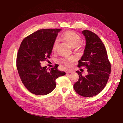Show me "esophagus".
Listing matches in <instances>:
<instances>
[{
    "instance_id": "1",
    "label": "esophagus",
    "mask_w": 123,
    "mask_h": 123,
    "mask_svg": "<svg viewBox=\"0 0 123 123\" xmlns=\"http://www.w3.org/2000/svg\"><path fill=\"white\" fill-rule=\"evenodd\" d=\"M72 72V71H71V70H68V71H67V72H66L67 74H69V73H71Z\"/></svg>"
}]
</instances>
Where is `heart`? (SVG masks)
<instances>
[{
    "label": "heart",
    "instance_id": "1",
    "mask_svg": "<svg viewBox=\"0 0 123 123\" xmlns=\"http://www.w3.org/2000/svg\"><path fill=\"white\" fill-rule=\"evenodd\" d=\"M61 37L63 40L68 42V43H69L71 46L73 47H75L76 45H78L81 40V37L80 36V35H79L78 33H76L75 32H74V31L71 30H68L65 31V32H64L62 34ZM58 44V40L56 39L55 40V41H54L53 44V50L55 51L56 49ZM73 60V58L72 57H70V58H68L67 59L63 60L62 61L65 63L67 64L68 62L72 61Z\"/></svg>",
    "mask_w": 123,
    "mask_h": 123
}]
</instances>
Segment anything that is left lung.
<instances>
[{
    "label": "left lung",
    "mask_w": 123,
    "mask_h": 123,
    "mask_svg": "<svg viewBox=\"0 0 123 123\" xmlns=\"http://www.w3.org/2000/svg\"><path fill=\"white\" fill-rule=\"evenodd\" d=\"M82 33L85 37L86 44L78 67H86L87 74L84 76L82 72L76 71L79 79L73 87L80 95L88 98L98 95L106 86L111 67L106 48L100 38L87 30L82 31Z\"/></svg>",
    "instance_id": "1"
}]
</instances>
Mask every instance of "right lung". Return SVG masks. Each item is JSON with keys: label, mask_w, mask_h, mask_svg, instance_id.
<instances>
[{"label": "right lung", "mask_w": 123, "mask_h": 123, "mask_svg": "<svg viewBox=\"0 0 123 123\" xmlns=\"http://www.w3.org/2000/svg\"><path fill=\"white\" fill-rule=\"evenodd\" d=\"M61 29H43L23 40L17 56V68L27 89L34 94L47 95L56 87L55 80L65 73L58 66L48 71L41 62L50 58L54 41Z\"/></svg>", "instance_id": "1"}]
</instances>
